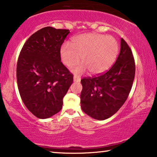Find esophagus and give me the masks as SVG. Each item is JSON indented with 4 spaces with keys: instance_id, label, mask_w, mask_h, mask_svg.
<instances>
[{
    "instance_id": "1",
    "label": "esophagus",
    "mask_w": 157,
    "mask_h": 157,
    "mask_svg": "<svg viewBox=\"0 0 157 157\" xmlns=\"http://www.w3.org/2000/svg\"><path fill=\"white\" fill-rule=\"evenodd\" d=\"M81 80V78L79 76H77V75H74L73 77V81L75 82H79Z\"/></svg>"
}]
</instances>
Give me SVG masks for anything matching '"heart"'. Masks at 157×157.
I'll use <instances>...</instances> for the list:
<instances>
[{
	"instance_id": "1",
	"label": "heart",
	"mask_w": 157,
	"mask_h": 157,
	"mask_svg": "<svg viewBox=\"0 0 157 157\" xmlns=\"http://www.w3.org/2000/svg\"><path fill=\"white\" fill-rule=\"evenodd\" d=\"M119 51L118 41L113 36L98 33H86L75 36L71 46L64 43L60 49L61 60L67 67L76 65L81 58L82 64L72 70L75 73L89 70L92 75L106 72L116 61Z\"/></svg>"
}]
</instances>
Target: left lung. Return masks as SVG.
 <instances>
[{
    "mask_svg": "<svg viewBox=\"0 0 157 157\" xmlns=\"http://www.w3.org/2000/svg\"><path fill=\"white\" fill-rule=\"evenodd\" d=\"M135 73L132 53L121 38L120 53L111 68L99 76L81 79L82 111L92 118L100 121L114 115L129 95Z\"/></svg>",
    "mask_w": 157,
    "mask_h": 157,
    "instance_id": "left-lung-1",
    "label": "left lung"
}]
</instances>
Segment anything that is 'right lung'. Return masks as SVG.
<instances>
[{
	"instance_id": "add662e5",
	"label": "right lung",
	"mask_w": 157,
	"mask_h": 157,
	"mask_svg": "<svg viewBox=\"0 0 157 157\" xmlns=\"http://www.w3.org/2000/svg\"><path fill=\"white\" fill-rule=\"evenodd\" d=\"M68 29L46 27L32 35L23 46L17 64L20 97L38 118H50L62 109L63 99L73 75L60 61V49Z\"/></svg>"
}]
</instances>
